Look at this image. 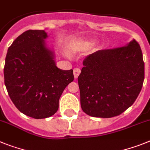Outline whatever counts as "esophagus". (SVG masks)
<instances>
[{"label":"esophagus","mask_w":150,"mask_h":150,"mask_svg":"<svg viewBox=\"0 0 150 150\" xmlns=\"http://www.w3.org/2000/svg\"><path fill=\"white\" fill-rule=\"evenodd\" d=\"M80 72H81V70H80V68H75L74 70V77L77 78L79 76V75L80 74Z\"/></svg>","instance_id":"obj_1"}]
</instances>
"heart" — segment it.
Segmentation results:
<instances>
[{
  "label": "heart",
  "mask_w": 150,
  "mask_h": 150,
  "mask_svg": "<svg viewBox=\"0 0 150 150\" xmlns=\"http://www.w3.org/2000/svg\"><path fill=\"white\" fill-rule=\"evenodd\" d=\"M94 45V42L93 40H89L87 42H85L84 43L82 44V45L80 46V48H89L91 46H93Z\"/></svg>",
  "instance_id": "heart-1"
}]
</instances>
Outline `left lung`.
I'll return each mask as SVG.
<instances>
[{"label":"left lung","mask_w":150,"mask_h":150,"mask_svg":"<svg viewBox=\"0 0 150 150\" xmlns=\"http://www.w3.org/2000/svg\"><path fill=\"white\" fill-rule=\"evenodd\" d=\"M83 64L78 84L86 114L112 117L134 104L144 80L143 54L136 40L126 46L97 51L86 57Z\"/></svg>","instance_id":"obj_1"}]
</instances>
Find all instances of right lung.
Returning <instances> with one entry per match:
<instances>
[{
  "mask_svg": "<svg viewBox=\"0 0 150 150\" xmlns=\"http://www.w3.org/2000/svg\"><path fill=\"white\" fill-rule=\"evenodd\" d=\"M44 30H27L8 48L4 69V83L14 105L35 119L57 112L66 86L74 81L73 70L57 67L54 54L46 47Z\"/></svg>",
  "mask_w": 150,
  "mask_h": 150,
  "instance_id": "obj_1",
  "label": "right lung"
}]
</instances>
